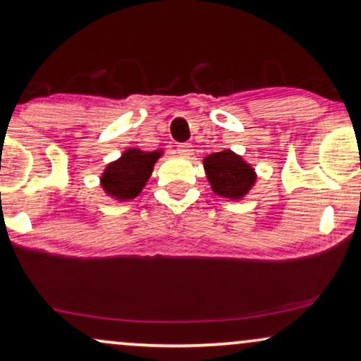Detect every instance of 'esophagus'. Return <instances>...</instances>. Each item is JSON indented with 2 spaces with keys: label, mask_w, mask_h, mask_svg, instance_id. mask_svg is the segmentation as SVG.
<instances>
[{
  "label": "esophagus",
  "mask_w": 361,
  "mask_h": 361,
  "mask_svg": "<svg viewBox=\"0 0 361 361\" xmlns=\"http://www.w3.org/2000/svg\"><path fill=\"white\" fill-rule=\"evenodd\" d=\"M192 145H189V142H182V145H179L177 146V152H179L180 156H184V157H189L192 152H194V149H192Z\"/></svg>",
  "instance_id": "esophagus-1"
}]
</instances>
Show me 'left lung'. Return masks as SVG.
<instances>
[{
	"label": "left lung",
	"mask_w": 361,
	"mask_h": 361,
	"mask_svg": "<svg viewBox=\"0 0 361 361\" xmlns=\"http://www.w3.org/2000/svg\"><path fill=\"white\" fill-rule=\"evenodd\" d=\"M204 164L212 189L221 197L240 199L255 184L253 169L230 149L207 156Z\"/></svg>",
	"instance_id": "1"
}]
</instances>
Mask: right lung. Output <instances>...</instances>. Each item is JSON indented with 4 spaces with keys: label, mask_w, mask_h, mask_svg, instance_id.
Instances as JSON below:
<instances>
[{
    "label": "right lung",
    "mask_w": 361,
    "mask_h": 361,
    "mask_svg": "<svg viewBox=\"0 0 361 361\" xmlns=\"http://www.w3.org/2000/svg\"><path fill=\"white\" fill-rule=\"evenodd\" d=\"M161 152H145L130 149L113 162L102 176V185L115 199L130 200L140 194L149 179L152 166Z\"/></svg>",
    "instance_id": "add662e5"
}]
</instances>
